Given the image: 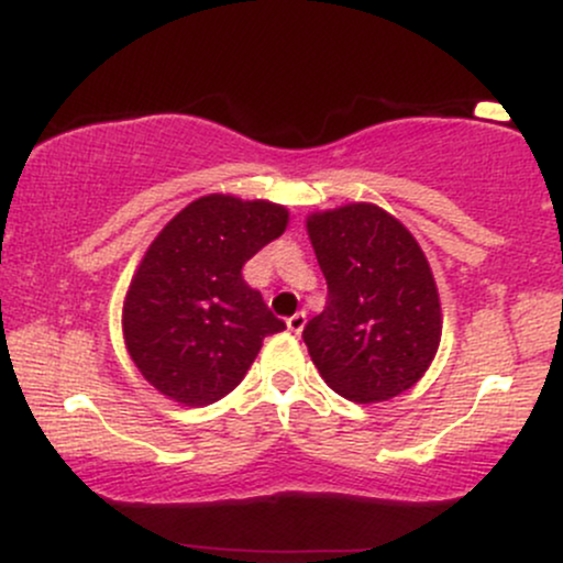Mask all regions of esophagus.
Returning a JSON list of instances; mask_svg holds the SVG:
<instances>
[{
  "label": "esophagus",
  "instance_id": "obj_1",
  "mask_svg": "<svg viewBox=\"0 0 563 563\" xmlns=\"http://www.w3.org/2000/svg\"><path fill=\"white\" fill-rule=\"evenodd\" d=\"M303 325H307V314H303V312H296L294 318H288V331L290 333L299 335L303 331Z\"/></svg>",
  "mask_w": 563,
  "mask_h": 563
}]
</instances>
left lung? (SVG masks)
Instances as JSON below:
<instances>
[{"mask_svg": "<svg viewBox=\"0 0 563 563\" xmlns=\"http://www.w3.org/2000/svg\"><path fill=\"white\" fill-rule=\"evenodd\" d=\"M307 235L328 280L303 344L335 394L384 402L418 384L442 341L434 273L412 232L376 203L312 211Z\"/></svg>", "mask_w": 563, "mask_h": 563, "instance_id": "8db88e82", "label": "left lung"}]
</instances>
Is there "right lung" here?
Returning <instances> with one entry per match:
<instances>
[{"label": "right lung", "instance_id": "1", "mask_svg": "<svg viewBox=\"0 0 563 563\" xmlns=\"http://www.w3.org/2000/svg\"><path fill=\"white\" fill-rule=\"evenodd\" d=\"M286 228V206L209 192L153 238L126 288L121 331L158 394L183 407L217 402L241 384L262 341L286 331L241 273Z\"/></svg>", "mask_w": 563, "mask_h": 563}]
</instances>
